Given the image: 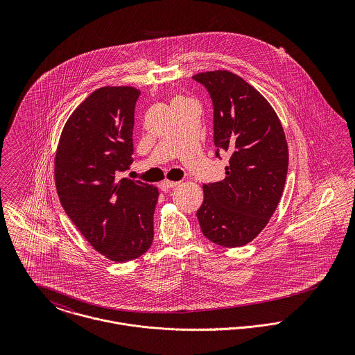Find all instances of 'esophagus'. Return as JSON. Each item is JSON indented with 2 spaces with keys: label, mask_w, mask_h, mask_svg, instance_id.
Masks as SVG:
<instances>
[{
  "label": "esophagus",
  "mask_w": 355,
  "mask_h": 355,
  "mask_svg": "<svg viewBox=\"0 0 355 355\" xmlns=\"http://www.w3.org/2000/svg\"><path fill=\"white\" fill-rule=\"evenodd\" d=\"M178 184H179V182L164 180V182H161V183H159V189H161L162 191H168V190H171V189H175Z\"/></svg>",
  "instance_id": "obj_1"
}]
</instances>
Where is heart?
Wrapping results in <instances>:
<instances>
[{"instance_id": "1", "label": "heart", "mask_w": 355, "mask_h": 355, "mask_svg": "<svg viewBox=\"0 0 355 355\" xmlns=\"http://www.w3.org/2000/svg\"><path fill=\"white\" fill-rule=\"evenodd\" d=\"M178 101H186V100H184V98H176V100H175V101H173V102H178Z\"/></svg>"}]
</instances>
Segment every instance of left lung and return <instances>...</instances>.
Segmentation results:
<instances>
[{"label":"left lung","mask_w":355,"mask_h":355,"mask_svg":"<svg viewBox=\"0 0 355 355\" xmlns=\"http://www.w3.org/2000/svg\"><path fill=\"white\" fill-rule=\"evenodd\" d=\"M193 79L213 105V141L230 154L225 179L203 184L197 217L202 234L224 248H241L265 228L286 184L288 148L282 123L253 86L228 71Z\"/></svg>","instance_id":"left-lung-1"}]
</instances>
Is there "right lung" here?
<instances>
[{"instance_id": "add662e5", "label": "right lung", "mask_w": 355, "mask_h": 355, "mask_svg": "<svg viewBox=\"0 0 355 355\" xmlns=\"http://www.w3.org/2000/svg\"><path fill=\"white\" fill-rule=\"evenodd\" d=\"M134 87H101L71 114L60 137L54 178L60 202L90 245L116 262L148 252L158 190L120 173L134 158Z\"/></svg>"}]
</instances>
